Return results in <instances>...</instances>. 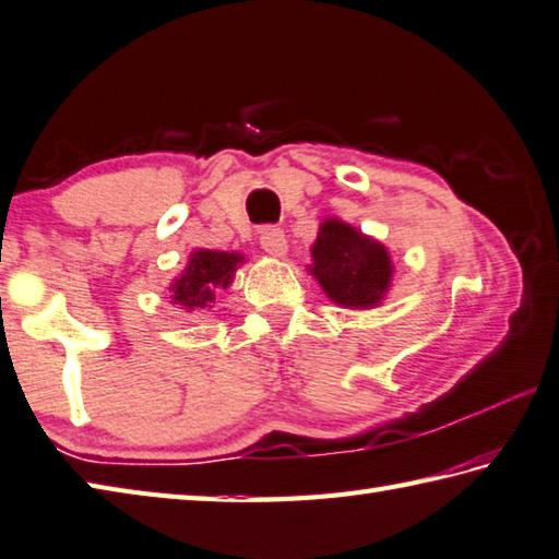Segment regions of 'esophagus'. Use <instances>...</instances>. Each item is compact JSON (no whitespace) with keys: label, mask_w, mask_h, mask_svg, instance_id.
Listing matches in <instances>:
<instances>
[{"label":"esophagus","mask_w":559,"mask_h":559,"mask_svg":"<svg viewBox=\"0 0 559 559\" xmlns=\"http://www.w3.org/2000/svg\"><path fill=\"white\" fill-rule=\"evenodd\" d=\"M259 242H261V249H264L266 254H273V257H283V254H286V249H288V242H286V235H283V229L281 227H273V225L261 229Z\"/></svg>","instance_id":"esophagus-1"}]
</instances>
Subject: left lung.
<instances>
[{
	"label": "left lung",
	"instance_id": "1",
	"mask_svg": "<svg viewBox=\"0 0 559 559\" xmlns=\"http://www.w3.org/2000/svg\"><path fill=\"white\" fill-rule=\"evenodd\" d=\"M312 259L314 278L344 308H373L390 286L388 249L342 221L322 223Z\"/></svg>",
	"mask_w": 559,
	"mask_h": 559
}]
</instances>
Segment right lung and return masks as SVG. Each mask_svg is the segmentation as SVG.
Here are the masks:
<instances>
[{
  "instance_id": "1",
  "label": "right lung",
  "mask_w": 559,
  "mask_h": 559,
  "mask_svg": "<svg viewBox=\"0 0 559 559\" xmlns=\"http://www.w3.org/2000/svg\"><path fill=\"white\" fill-rule=\"evenodd\" d=\"M242 259L245 257L227 254V251H193L181 278L174 281V300L186 310L211 308V302H215V288H227L233 283L235 269L242 264Z\"/></svg>"
}]
</instances>
